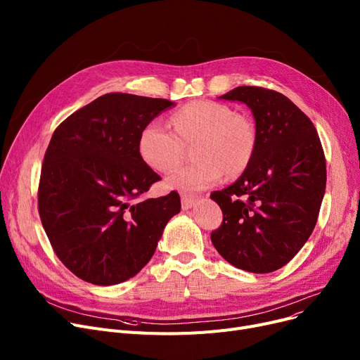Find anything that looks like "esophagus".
I'll return each mask as SVG.
<instances>
[{
    "mask_svg": "<svg viewBox=\"0 0 360 360\" xmlns=\"http://www.w3.org/2000/svg\"><path fill=\"white\" fill-rule=\"evenodd\" d=\"M181 202H182V209L188 210V209H191V207L194 205L195 198L194 197H188V195H182L181 197Z\"/></svg>",
    "mask_w": 360,
    "mask_h": 360,
    "instance_id": "obj_1",
    "label": "esophagus"
}]
</instances>
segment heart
<instances>
[{
  "label": "heart",
  "instance_id": "heart-1",
  "mask_svg": "<svg viewBox=\"0 0 360 360\" xmlns=\"http://www.w3.org/2000/svg\"><path fill=\"white\" fill-rule=\"evenodd\" d=\"M174 131L159 121L140 132L141 159L159 172L175 169L184 158V146H191L194 165L166 178V186L181 193H195L217 184L223 174L238 176L252 160L255 129L248 118L235 115L231 106L214 101H195L172 113Z\"/></svg>",
  "mask_w": 360,
  "mask_h": 360
}]
</instances>
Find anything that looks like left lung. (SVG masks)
<instances>
[{
	"mask_svg": "<svg viewBox=\"0 0 360 360\" xmlns=\"http://www.w3.org/2000/svg\"><path fill=\"white\" fill-rule=\"evenodd\" d=\"M220 99L251 109L255 151L235 184L210 195L223 212L212 242L232 266L271 273L286 266L315 228L327 182L324 150L311 120L285 94L240 86Z\"/></svg>",
	"mask_w": 360,
	"mask_h": 360,
	"instance_id": "left-lung-1",
	"label": "left lung"
}]
</instances>
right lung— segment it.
<instances>
[{
	"instance_id": "1",
	"label": "right lung",
	"mask_w": 360,
	"mask_h": 360,
	"mask_svg": "<svg viewBox=\"0 0 360 360\" xmlns=\"http://www.w3.org/2000/svg\"><path fill=\"white\" fill-rule=\"evenodd\" d=\"M175 103L108 93L53 131L41 170L37 207L53 252L98 286L134 277L153 257L178 193L140 200L160 176L140 156L141 129Z\"/></svg>"
}]
</instances>
